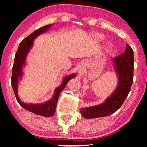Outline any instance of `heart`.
Masks as SVG:
<instances>
[{"label": "heart", "mask_w": 147, "mask_h": 147, "mask_svg": "<svg viewBox=\"0 0 147 147\" xmlns=\"http://www.w3.org/2000/svg\"><path fill=\"white\" fill-rule=\"evenodd\" d=\"M92 37L98 42H101L105 39V36L103 34L100 33H94L92 34ZM112 47V44L110 43H108L106 44V49H111Z\"/></svg>", "instance_id": "1"}]
</instances>
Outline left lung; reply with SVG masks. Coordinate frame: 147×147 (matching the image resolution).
Instances as JSON below:
<instances>
[{
  "instance_id": "8db88e82",
  "label": "left lung",
  "mask_w": 147,
  "mask_h": 147,
  "mask_svg": "<svg viewBox=\"0 0 147 147\" xmlns=\"http://www.w3.org/2000/svg\"><path fill=\"white\" fill-rule=\"evenodd\" d=\"M126 46L124 53L112 59L118 78L115 90L102 104L82 108L80 113L84 118L90 119L111 115L119 109L127 97L133 82L134 52L128 44Z\"/></svg>"
}]
</instances>
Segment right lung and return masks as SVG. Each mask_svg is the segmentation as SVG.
I'll return each mask as SVG.
<instances>
[{
  "label": "right lung",
  "instance_id": "1",
  "mask_svg": "<svg viewBox=\"0 0 147 147\" xmlns=\"http://www.w3.org/2000/svg\"><path fill=\"white\" fill-rule=\"evenodd\" d=\"M53 24L45 25L44 27L39 28L33 32L25 39H23L21 43L19 44L17 53L15 57V63L13 67L11 78V85L13 87L15 97L17 98V102L23 108L28 110L29 112L45 116V117H50L53 116L55 112L56 106L59 98V94L67 85V82L74 78L76 76V74H72L70 75L65 76L63 77L61 85L58 86L55 89L53 95L51 99L47 100L44 103L39 104H27L22 102L18 95V84L20 80H21L23 76V69L26 65V60L28 53L33 46V41L38 36L43 34L49 30Z\"/></svg>",
  "mask_w": 147,
  "mask_h": 147
}]
</instances>
